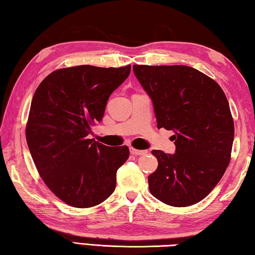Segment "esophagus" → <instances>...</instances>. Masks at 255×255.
I'll list each match as a JSON object with an SVG mask.
<instances>
[{
	"label": "esophagus",
	"instance_id": "obj_1",
	"mask_svg": "<svg viewBox=\"0 0 255 255\" xmlns=\"http://www.w3.org/2000/svg\"><path fill=\"white\" fill-rule=\"evenodd\" d=\"M129 150H130V153H131L132 155H144V154L147 153V150L136 149V148H133V147H130V148H129Z\"/></svg>",
	"mask_w": 255,
	"mask_h": 255
}]
</instances>
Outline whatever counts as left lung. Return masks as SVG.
Wrapping results in <instances>:
<instances>
[{
    "label": "left lung",
    "instance_id": "left-lung-1",
    "mask_svg": "<svg viewBox=\"0 0 255 255\" xmlns=\"http://www.w3.org/2000/svg\"><path fill=\"white\" fill-rule=\"evenodd\" d=\"M153 102L157 127L173 130L175 153L154 149L152 195L173 207L195 205L210 193L231 161L234 122L225 93L196 68L133 65Z\"/></svg>",
    "mask_w": 255,
    "mask_h": 255
}]
</instances>
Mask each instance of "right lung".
<instances>
[{
  "label": "right lung",
  "mask_w": 255,
  "mask_h": 255,
  "mask_svg": "<svg viewBox=\"0 0 255 255\" xmlns=\"http://www.w3.org/2000/svg\"><path fill=\"white\" fill-rule=\"evenodd\" d=\"M130 67L62 68L50 73L34 92L25 129L28 147L47 187L67 205L89 208L115 191L117 170L129 149L109 147L88 136Z\"/></svg>",
  "instance_id": "right-lung-1"
}]
</instances>
